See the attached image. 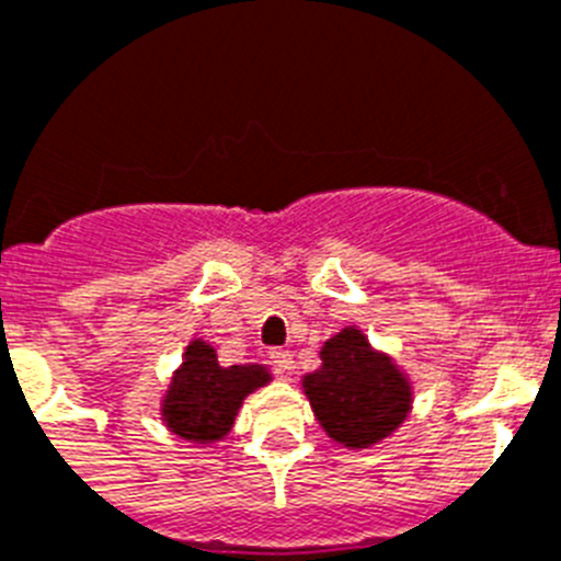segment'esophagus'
<instances>
[{
    "instance_id": "1",
    "label": "esophagus",
    "mask_w": 561,
    "mask_h": 561,
    "mask_svg": "<svg viewBox=\"0 0 561 561\" xmlns=\"http://www.w3.org/2000/svg\"><path fill=\"white\" fill-rule=\"evenodd\" d=\"M270 359H272V365H275V368H277V374L289 376L291 370H295V356H291V351L272 348L270 351Z\"/></svg>"
}]
</instances>
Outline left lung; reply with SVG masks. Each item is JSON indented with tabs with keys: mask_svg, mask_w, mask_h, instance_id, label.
<instances>
[{
	"mask_svg": "<svg viewBox=\"0 0 561 561\" xmlns=\"http://www.w3.org/2000/svg\"><path fill=\"white\" fill-rule=\"evenodd\" d=\"M323 368L304 379L317 421L329 438L365 449L388 438L410 413V385L390 356L376 354L365 334L342 329L320 351Z\"/></svg>",
	"mask_w": 561,
	"mask_h": 561,
	"instance_id": "1",
	"label": "left lung"
}]
</instances>
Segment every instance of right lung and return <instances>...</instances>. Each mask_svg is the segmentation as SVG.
Returning a JSON list of instances; mask_svg holds the SVG:
<instances>
[{
    "label": "right lung",
    "mask_w": 561,
    "mask_h": 561,
    "mask_svg": "<svg viewBox=\"0 0 561 561\" xmlns=\"http://www.w3.org/2000/svg\"><path fill=\"white\" fill-rule=\"evenodd\" d=\"M270 370L261 365L221 368L213 345L193 340L162 401V419L180 438L213 444L230 433L247 393L264 388Z\"/></svg>",
    "instance_id": "right-lung-1"
}]
</instances>
